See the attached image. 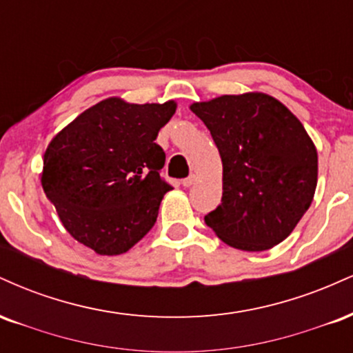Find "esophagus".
<instances>
[{"mask_svg":"<svg viewBox=\"0 0 353 353\" xmlns=\"http://www.w3.org/2000/svg\"><path fill=\"white\" fill-rule=\"evenodd\" d=\"M197 182V176L196 174H190L189 177H185L184 181H182V185H184V188H190V185H194Z\"/></svg>","mask_w":353,"mask_h":353,"instance_id":"obj_1","label":"esophagus"}]
</instances>
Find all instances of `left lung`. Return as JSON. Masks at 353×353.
Here are the masks:
<instances>
[{"label": "left lung", "instance_id": "obj_1", "mask_svg": "<svg viewBox=\"0 0 353 353\" xmlns=\"http://www.w3.org/2000/svg\"><path fill=\"white\" fill-rule=\"evenodd\" d=\"M190 111L208 125L222 159V201L205 224L234 249L281 244L317 188V149L305 128L265 92L224 94Z\"/></svg>", "mask_w": 353, "mask_h": 353}]
</instances>
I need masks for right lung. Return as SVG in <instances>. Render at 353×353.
<instances>
[{
  "label": "right lung",
  "mask_w": 353,
  "mask_h": 353,
  "mask_svg": "<svg viewBox=\"0 0 353 353\" xmlns=\"http://www.w3.org/2000/svg\"><path fill=\"white\" fill-rule=\"evenodd\" d=\"M176 101L103 99L71 121L44 152L41 184L64 229L99 255H119L152 229L164 194L159 129Z\"/></svg>",
  "instance_id": "obj_1"
}]
</instances>
